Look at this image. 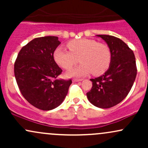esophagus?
Here are the masks:
<instances>
[{"label": "esophagus", "mask_w": 148, "mask_h": 148, "mask_svg": "<svg viewBox=\"0 0 148 148\" xmlns=\"http://www.w3.org/2000/svg\"><path fill=\"white\" fill-rule=\"evenodd\" d=\"M82 81V79H73V81H74V82H79V81Z\"/></svg>", "instance_id": "obj_1"}]
</instances>
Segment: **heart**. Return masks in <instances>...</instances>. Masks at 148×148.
Returning <instances> with one entry per match:
<instances>
[{"label":"heart","mask_w":148,"mask_h":148,"mask_svg":"<svg viewBox=\"0 0 148 148\" xmlns=\"http://www.w3.org/2000/svg\"><path fill=\"white\" fill-rule=\"evenodd\" d=\"M69 51L58 47L53 52L55 62L62 68L70 69L79 60L81 64L67 73L68 76L83 77L92 73L99 76L109 67L111 53L108 47L90 39H79L67 44Z\"/></svg>","instance_id":"obj_1"}]
</instances>
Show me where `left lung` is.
<instances>
[{
	"label": "left lung",
	"mask_w": 148,
	"mask_h": 148,
	"mask_svg": "<svg viewBox=\"0 0 148 148\" xmlns=\"http://www.w3.org/2000/svg\"><path fill=\"white\" fill-rule=\"evenodd\" d=\"M111 53L109 67L104 74L90 79L92 87L86 95L92 104L100 108H111L121 102L132 89L137 74L133 51L120 39L97 35Z\"/></svg>",
	"instance_id": "8db88e82"
}]
</instances>
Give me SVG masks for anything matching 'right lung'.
I'll list each match as a JSON object with an SVG mask.
<instances>
[{"label":"right lung","instance_id":"right-lung-1","mask_svg":"<svg viewBox=\"0 0 148 148\" xmlns=\"http://www.w3.org/2000/svg\"><path fill=\"white\" fill-rule=\"evenodd\" d=\"M60 44L56 36L37 37L21 49L15 61V79L22 95L43 111L60 106L72 84V80H54L62 72L53 59Z\"/></svg>","mask_w":148,"mask_h":148}]
</instances>
